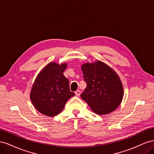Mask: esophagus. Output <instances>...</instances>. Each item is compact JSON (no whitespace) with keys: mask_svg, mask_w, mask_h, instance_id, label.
I'll list each match as a JSON object with an SVG mask.
<instances>
[{"mask_svg":"<svg viewBox=\"0 0 154 154\" xmlns=\"http://www.w3.org/2000/svg\"><path fill=\"white\" fill-rule=\"evenodd\" d=\"M80 94H81V91H80V90H77V91L75 92V94H76L77 96H80Z\"/></svg>","mask_w":154,"mask_h":154,"instance_id":"obj_1","label":"esophagus"}]
</instances>
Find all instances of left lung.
Wrapping results in <instances>:
<instances>
[{
	"mask_svg": "<svg viewBox=\"0 0 154 154\" xmlns=\"http://www.w3.org/2000/svg\"><path fill=\"white\" fill-rule=\"evenodd\" d=\"M87 87L81 94L91 110L99 115L109 114L122 103L123 86L118 74L104 62L97 61L82 66Z\"/></svg>",
	"mask_w": 154,
	"mask_h": 154,
	"instance_id": "1",
	"label": "left lung"
}]
</instances>
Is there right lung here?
<instances>
[{
  "label": "right lung",
  "mask_w": 154,
  "mask_h": 154,
  "mask_svg": "<svg viewBox=\"0 0 154 154\" xmlns=\"http://www.w3.org/2000/svg\"><path fill=\"white\" fill-rule=\"evenodd\" d=\"M67 63L50 62L37 75L32 85L30 99L39 112L53 117L61 112L67 100L75 95L63 75Z\"/></svg>",
  "instance_id": "1"
}]
</instances>
